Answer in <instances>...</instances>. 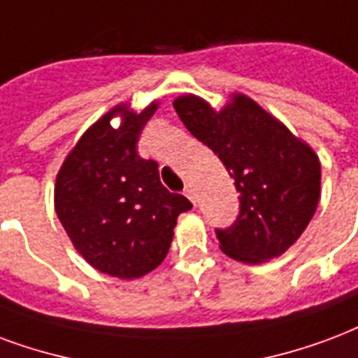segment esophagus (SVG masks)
<instances>
[{"label": "esophagus", "mask_w": 358, "mask_h": 358, "mask_svg": "<svg viewBox=\"0 0 358 358\" xmlns=\"http://www.w3.org/2000/svg\"><path fill=\"white\" fill-rule=\"evenodd\" d=\"M184 193H186L187 199L192 201V203H195V189H193V187L189 186V184H187V186L184 187Z\"/></svg>", "instance_id": "34e87169"}]
</instances>
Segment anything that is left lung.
<instances>
[{
  "instance_id": "left-lung-1",
  "label": "left lung",
  "mask_w": 358,
  "mask_h": 358,
  "mask_svg": "<svg viewBox=\"0 0 358 358\" xmlns=\"http://www.w3.org/2000/svg\"><path fill=\"white\" fill-rule=\"evenodd\" d=\"M174 110L187 131L218 155L239 192L235 222L216 227L222 250L245 264L280 256L317 210L319 157L243 94L222 112L193 94L176 98Z\"/></svg>"
}]
</instances>
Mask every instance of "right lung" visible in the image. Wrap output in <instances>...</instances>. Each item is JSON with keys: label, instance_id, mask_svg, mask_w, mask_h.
I'll return each instance as SVG.
<instances>
[{"label": "right lung", "instance_id": "1", "mask_svg": "<svg viewBox=\"0 0 358 358\" xmlns=\"http://www.w3.org/2000/svg\"><path fill=\"white\" fill-rule=\"evenodd\" d=\"M157 102L142 113L115 108L85 132L57 176L55 208L85 260L102 273L136 279L165 260L178 214L192 203L159 180L157 163L136 152ZM126 113L113 129L109 119Z\"/></svg>", "mask_w": 358, "mask_h": 358}]
</instances>
